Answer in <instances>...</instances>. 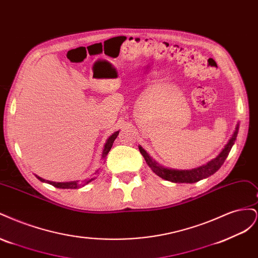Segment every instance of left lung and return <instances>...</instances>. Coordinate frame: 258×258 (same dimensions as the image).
Instances as JSON below:
<instances>
[{
	"label": "left lung",
	"mask_w": 258,
	"mask_h": 258,
	"mask_svg": "<svg viewBox=\"0 0 258 258\" xmlns=\"http://www.w3.org/2000/svg\"><path fill=\"white\" fill-rule=\"evenodd\" d=\"M238 130H239V124H237L236 130L233 132L232 137L230 138L228 143L226 144L224 150L220 153V155H218L216 158L211 160L205 166H201L199 168L191 169V170H171V169L162 168L158 166L155 161H153V159L150 157V155H148L141 146H139V150H140V153H141L143 155V157L145 158L147 165L150 166V168L154 171V172L161 178H165L167 181H171L174 183H196L202 178H206L210 175L214 174L216 171L222 167L224 161L226 160V158H227L232 145L235 144L236 138L238 136Z\"/></svg>",
	"instance_id": "1"
}]
</instances>
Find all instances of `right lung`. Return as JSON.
<instances>
[{"label":"right lung","instance_id":"1","mask_svg":"<svg viewBox=\"0 0 258 258\" xmlns=\"http://www.w3.org/2000/svg\"><path fill=\"white\" fill-rule=\"evenodd\" d=\"M118 134H119V131H116L115 134H113L110 138H108V140H107L105 145H104V150H103V153H102V158H104L105 156L108 154V152L111 151V148H112V146H113V143H114V141H115V139L117 138V136H118ZM97 173H99V170L97 171ZM97 173H95V174H97ZM36 177H37L38 179H40V181L48 183V184H50V185H52V186H54V187H57V188H70V189H75V188H79V187H80L79 182H77V181H75V182H66V183H56V182L45 181L44 178H42V177H40V176H37V175H36ZM92 179H95V178L88 179V181L85 182V184H88L89 182L92 181Z\"/></svg>","mask_w":258,"mask_h":258}]
</instances>
